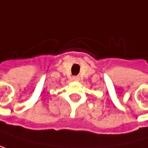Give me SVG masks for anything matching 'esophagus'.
<instances>
[{"mask_svg": "<svg viewBox=\"0 0 148 148\" xmlns=\"http://www.w3.org/2000/svg\"><path fill=\"white\" fill-rule=\"evenodd\" d=\"M73 79H74L75 81H78V80H79V77H73Z\"/></svg>", "mask_w": 148, "mask_h": 148, "instance_id": "34e87169", "label": "esophagus"}]
</instances>
